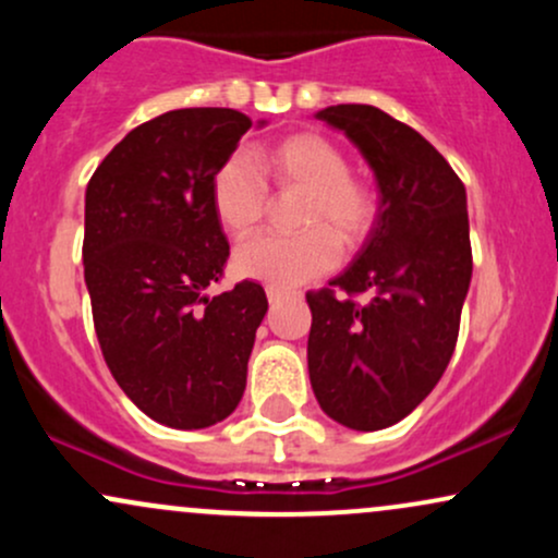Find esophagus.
Wrapping results in <instances>:
<instances>
[{
  "label": "esophagus",
  "mask_w": 558,
  "mask_h": 558,
  "mask_svg": "<svg viewBox=\"0 0 558 558\" xmlns=\"http://www.w3.org/2000/svg\"><path fill=\"white\" fill-rule=\"evenodd\" d=\"M288 296V291H283V288H272V286H267V299H270V304L275 306V304H280V301H283Z\"/></svg>",
  "instance_id": "obj_1"
}]
</instances>
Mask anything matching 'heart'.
I'll return each mask as SVG.
<instances>
[{
	"label": "heart",
	"mask_w": 558,
	"mask_h": 558,
	"mask_svg": "<svg viewBox=\"0 0 558 558\" xmlns=\"http://www.w3.org/2000/svg\"><path fill=\"white\" fill-rule=\"evenodd\" d=\"M257 165L280 189L310 191L301 215L306 233L259 235L235 252V270L243 278L272 288H293L328 272L338 246H356L375 220V198L367 185L351 178L349 159L336 144L317 133H293L257 151ZM217 220L235 239L252 233L267 213V183L246 159L233 157L213 178Z\"/></svg>",
	"instance_id": "heart-1"
}]
</instances>
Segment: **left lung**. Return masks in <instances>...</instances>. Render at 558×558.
I'll list each match as a JSON object with an SVG mask.
<instances>
[{
  "instance_id": "1",
  "label": "left lung",
  "mask_w": 558,
  "mask_h": 558,
  "mask_svg": "<svg viewBox=\"0 0 558 558\" xmlns=\"http://www.w3.org/2000/svg\"><path fill=\"white\" fill-rule=\"evenodd\" d=\"M317 118L362 151L380 204L356 259L332 288L306 293L310 380L330 420L383 430L412 414L451 362L472 280L466 191L430 141L377 107L336 105Z\"/></svg>"
}]
</instances>
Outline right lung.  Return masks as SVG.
Wrapping results in <instances>:
<instances>
[{"mask_svg": "<svg viewBox=\"0 0 558 558\" xmlns=\"http://www.w3.org/2000/svg\"><path fill=\"white\" fill-rule=\"evenodd\" d=\"M248 128L228 107L165 112L133 128L86 185L83 275L101 354L128 399L175 430L239 407L267 315L252 280L207 296L230 254L213 178Z\"/></svg>", "mask_w": 558, "mask_h": 558, "instance_id": "1", "label": "right lung"}]
</instances>
